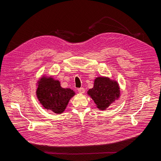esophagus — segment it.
I'll list each match as a JSON object with an SVG mask.
<instances>
[{"mask_svg":"<svg viewBox=\"0 0 161 161\" xmlns=\"http://www.w3.org/2000/svg\"><path fill=\"white\" fill-rule=\"evenodd\" d=\"M78 90L79 92V93H80V94H84L85 93V88H83V87L78 88Z\"/></svg>","mask_w":161,"mask_h":161,"instance_id":"1","label":"esophagus"}]
</instances>
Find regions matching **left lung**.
Segmentation results:
<instances>
[{
    "label": "left lung",
    "mask_w": 161,
    "mask_h": 161,
    "mask_svg": "<svg viewBox=\"0 0 161 161\" xmlns=\"http://www.w3.org/2000/svg\"><path fill=\"white\" fill-rule=\"evenodd\" d=\"M87 94L92 97L101 110H104L120 97L119 83L106 77H98L94 81V87L89 89Z\"/></svg>",
    "instance_id": "1"
}]
</instances>
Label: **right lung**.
Segmentation results:
<instances>
[{"instance_id": "right-lung-1", "label": "right lung", "mask_w": 161, "mask_h": 161, "mask_svg": "<svg viewBox=\"0 0 161 161\" xmlns=\"http://www.w3.org/2000/svg\"><path fill=\"white\" fill-rule=\"evenodd\" d=\"M37 97L44 109L57 114L63 113L69 101L75 94L70 88L61 87L60 83L53 78L42 77L37 82Z\"/></svg>"}]
</instances>
